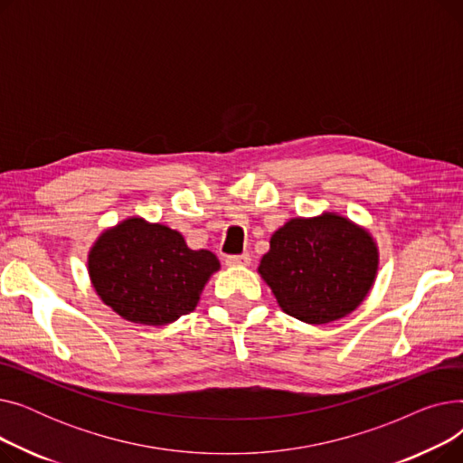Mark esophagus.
Instances as JSON below:
<instances>
[{
  "instance_id": "1",
  "label": "esophagus",
  "mask_w": 463,
  "mask_h": 463,
  "mask_svg": "<svg viewBox=\"0 0 463 463\" xmlns=\"http://www.w3.org/2000/svg\"><path fill=\"white\" fill-rule=\"evenodd\" d=\"M225 262H227L229 266H248V264L251 262V257H250V253H241V255H229V257L225 259Z\"/></svg>"
}]
</instances>
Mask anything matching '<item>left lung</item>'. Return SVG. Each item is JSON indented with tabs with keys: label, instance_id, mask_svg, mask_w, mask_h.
Here are the masks:
<instances>
[{
	"label": "left lung",
	"instance_id": "8db88e82",
	"mask_svg": "<svg viewBox=\"0 0 463 463\" xmlns=\"http://www.w3.org/2000/svg\"><path fill=\"white\" fill-rule=\"evenodd\" d=\"M377 269L379 250L372 234L344 215L325 212L288 219L278 229L259 274L290 317L326 325L364 302Z\"/></svg>",
	"mask_w": 463,
	"mask_h": 463
}]
</instances>
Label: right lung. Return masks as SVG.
<instances>
[{"label":"right lung","mask_w":463,"mask_h":463,"mask_svg":"<svg viewBox=\"0 0 463 463\" xmlns=\"http://www.w3.org/2000/svg\"><path fill=\"white\" fill-rule=\"evenodd\" d=\"M217 270L212 251L189 250L178 231L142 217L107 229L88 255L95 293L137 325L163 326L191 313Z\"/></svg>","instance_id":"1"}]
</instances>
